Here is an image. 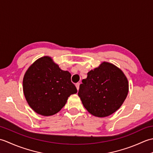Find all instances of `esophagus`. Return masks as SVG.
Listing matches in <instances>:
<instances>
[{
	"label": "esophagus",
	"instance_id": "obj_1",
	"mask_svg": "<svg viewBox=\"0 0 153 153\" xmlns=\"http://www.w3.org/2000/svg\"><path fill=\"white\" fill-rule=\"evenodd\" d=\"M76 88L77 89V91H79V83H76Z\"/></svg>",
	"mask_w": 153,
	"mask_h": 153
}]
</instances>
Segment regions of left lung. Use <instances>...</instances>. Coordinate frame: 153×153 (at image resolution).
Instances as JSON below:
<instances>
[{
    "label": "left lung",
    "instance_id": "obj_1",
    "mask_svg": "<svg viewBox=\"0 0 153 153\" xmlns=\"http://www.w3.org/2000/svg\"><path fill=\"white\" fill-rule=\"evenodd\" d=\"M128 91V80L123 71L113 64L103 62L87 73L78 95L90 114L104 118L120 108Z\"/></svg>",
    "mask_w": 153,
    "mask_h": 153
}]
</instances>
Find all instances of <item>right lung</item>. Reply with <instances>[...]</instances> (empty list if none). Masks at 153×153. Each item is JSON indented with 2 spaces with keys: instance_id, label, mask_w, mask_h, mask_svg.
I'll use <instances>...</instances> for the list:
<instances>
[{
  "instance_id": "right-lung-1",
  "label": "right lung",
  "mask_w": 153,
  "mask_h": 153,
  "mask_svg": "<svg viewBox=\"0 0 153 153\" xmlns=\"http://www.w3.org/2000/svg\"><path fill=\"white\" fill-rule=\"evenodd\" d=\"M23 91L29 106L39 114L54 115L77 92L71 74L61 70L48 56L38 58L29 67L23 79Z\"/></svg>"
}]
</instances>
